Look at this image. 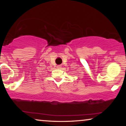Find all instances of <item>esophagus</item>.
Instances as JSON below:
<instances>
[{
  "label": "esophagus",
  "mask_w": 126,
  "mask_h": 126,
  "mask_svg": "<svg viewBox=\"0 0 126 126\" xmlns=\"http://www.w3.org/2000/svg\"><path fill=\"white\" fill-rule=\"evenodd\" d=\"M57 67L58 69H61L62 66H61V65H57Z\"/></svg>",
  "instance_id": "esophagus-1"
}]
</instances>
